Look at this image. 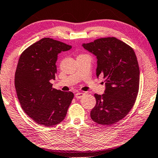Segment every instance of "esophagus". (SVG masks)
Wrapping results in <instances>:
<instances>
[{"label": "esophagus", "instance_id": "obj_1", "mask_svg": "<svg viewBox=\"0 0 158 158\" xmlns=\"http://www.w3.org/2000/svg\"><path fill=\"white\" fill-rule=\"evenodd\" d=\"M84 95H85V94H83V93H77L76 94H75V98H77V99H80V98H81Z\"/></svg>", "mask_w": 158, "mask_h": 158}]
</instances>
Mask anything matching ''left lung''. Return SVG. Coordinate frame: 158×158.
I'll use <instances>...</instances> for the list:
<instances>
[{
  "label": "left lung",
  "instance_id": "obj_1",
  "mask_svg": "<svg viewBox=\"0 0 158 158\" xmlns=\"http://www.w3.org/2000/svg\"><path fill=\"white\" fill-rule=\"evenodd\" d=\"M83 46L97 56V77L106 79L104 94H94L96 104L91 118L111 125L125 117L136 101L140 73L137 56L130 46L114 37L99 38Z\"/></svg>",
  "mask_w": 158,
  "mask_h": 158
}]
</instances>
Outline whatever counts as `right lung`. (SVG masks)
Here are the masks:
<instances>
[{
  "label": "right lung",
  "mask_w": 158,
  "mask_h": 158,
  "mask_svg": "<svg viewBox=\"0 0 158 158\" xmlns=\"http://www.w3.org/2000/svg\"><path fill=\"white\" fill-rule=\"evenodd\" d=\"M71 46L44 38L21 53L15 75V86L23 110L35 123L52 127L62 122L74 97L71 91L52 87L58 54Z\"/></svg>",
  "instance_id": "1"
}]
</instances>
